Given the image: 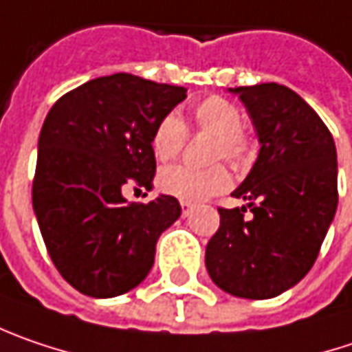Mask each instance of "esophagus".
Masks as SVG:
<instances>
[{
    "instance_id": "obj_1",
    "label": "esophagus",
    "mask_w": 352,
    "mask_h": 352,
    "mask_svg": "<svg viewBox=\"0 0 352 352\" xmlns=\"http://www.w3.org/2000/svg\"><path fill=\"white\" fill-rule=\"evenodd\" d=\"M181 211H183V217H189L193 213V203L189 201H181Z\"/></svg>"
}]
</instances>
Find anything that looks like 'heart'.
<instances>
[{
  "label": "heart",
  "mask_w": 352,
  "mask_h": 352,
  "mask_svg": "<svg viewBox=\"0 0 352 352\" xmlns=\"http://www.w3.org/2000/svg\"><path fill=\"white\" fill-rule=\"evenodd\" d=\"M197 129L213 135L211 159H227L235 165L245 163L251 157V141L241 131L243 117L233 103L209 97L199 103L193 111ZM187 139V127L175 113L165 115L151 135V147L157 159L169 161L179 155ZM231 177L223 165H211L205 169H193L185 165H169L159 171L157 185L163 193L177 197L181 201H203L207 197L221 193L229 187Z\"/></svg>",
  "instance_id": "1"
}]
</instances>
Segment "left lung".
I'll list each match as a JSON object with an SVG mask.
<instances>
[{
    "label": "left lung",
    "mask_w": 352,
    "mask_h": 352,
    "mask_svg": "<svg viewBox=\"0 0 352 352\" xmlns=\"http://www.w3.org/2000/svg\"><path fill=\"white\" fill-rule=\"evenodd\" d=\"M257 133L258 155L233 191L247 201L219 209L207 243L211 280L241 299H273L313 267L337 213V149L313 107L279 83L229 89Z\"/></svg>",
    "instance_id": "1"
}]
</instances>
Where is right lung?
Returning <instances> with one entry per match:
<instances>
[{"mask_svg": "<svg viewBox=\"0 0 352 352\" xmlns=\"http://www.w3.org/2000/svg\"><path fill=\"white\" fill-rule=\"evenodd\" d=\"M185 87L131 73L91 79L47 113L33 179V213L53 265L83 295L111 299L149 275L157 239L181 217L175 197L127 205L123 185L151 187L157 123Z\"/></svg>", "mask_w": 352, "mask_h": 352, "instance_id": "obj_1", "label": "right lung"}]
</instances>
